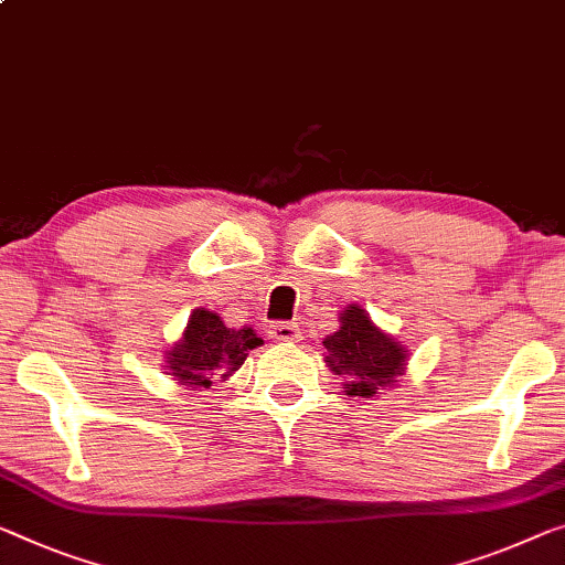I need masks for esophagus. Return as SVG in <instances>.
Wrapping results in <instances>:
<instances>
[{"label": "esophagus", "instance_id": "esophagus-1", "mask_svg": "<svg viewBox=\"0 0 565 565\" xmlns=\"http://www.w3.org/2000/svg\"><path fill=\"white\" fill-rule=\"evenodd\" d=\"M270 335L275 341H298L300 328L295 323H288V320H280V323L270 326Z\"/></svg>", "mask_w": 565, "mask_h": 565}]
</instances>
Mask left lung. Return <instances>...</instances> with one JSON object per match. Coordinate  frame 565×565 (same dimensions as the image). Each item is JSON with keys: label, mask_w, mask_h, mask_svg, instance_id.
I'll list each match as a JSON object with an SVG mask.
<instances>
[{"label": "left lung", "mask_w": 565, "mask_h": 565, "mask_svg": "<svg viewBox=\"0 0 565 565\" xmlns=\"http://www.w3.org/2000/svg\"><path fill=\"white\" fill-rule=\"evenodd\" d=\"M326 361L338 376H351L349 396H373L376 388L392 386L402 376L406 351L394 338L381 333L371 323L369 312L359 306H349L341 312V331L328 335Z\"/></svg>", "instance_id": "left-lung-1"}]
</instances>
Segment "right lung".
<instances>
[{"label":"right lung","instance_id":"1","mask_svg":"<svg viewBox=\"0 0 565 565\" xmlns=\"http://www.w3.org/2000/svg\"><path fill=\"white\" fill-rule=\"evenodd\" d=\"M263 343L253 328H227L212 310L196 308L189 318L184 338L173 345L169 355V371L173 381L192 388H210L212 376L220 373L227 379L245 363L247 353Z\"/></svg>","mask_w":565,"mask_h":565}]
</instances>
